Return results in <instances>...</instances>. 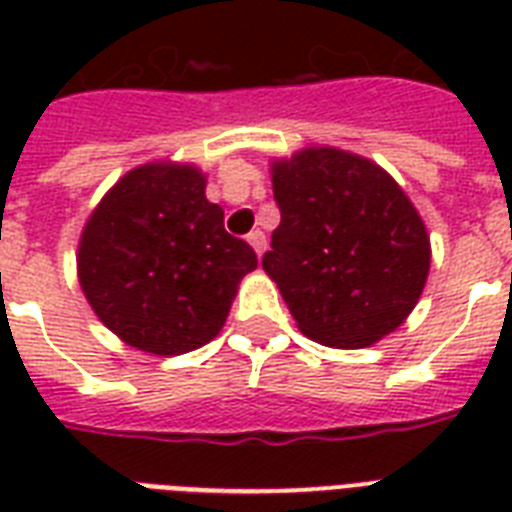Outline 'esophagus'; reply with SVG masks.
I'll list each match as a JSON object with an SVG mask.
<instances>
[{
    "label": "esophagus",
    "instance_id": "34e87169",
    "mask_svg": "<svg viewBox=\"0 0 512 512\" xmlns=\"http://www.w3.org/2000/svg\"><path fill=\"white\" fill-rule=\"evenodd\" d=\"M247 241H249V247L257 252V257H263L265 247H268V241H265V233L263 231H252L247 236Z\"/></svg>",
    "mask_w": 512,
    "mask_h": 512
}]
</instances>
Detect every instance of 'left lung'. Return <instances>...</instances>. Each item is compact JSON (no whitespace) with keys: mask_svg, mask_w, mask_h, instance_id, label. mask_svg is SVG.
Listing matches in <instances>:
<instances>
[{"mask_svg":"<svg viewBox=\"0 0 512 512\" xmlns=\"http://www.w3.org/2000/svg\"><path fill=\"white\" fill-rule=\"evenodd\" d=\"M281 223L263 271L297 329L366 348L406 321L430 271V236L404 188L372 159L332 146L271 162Z\"/></svg>","mask_w":512,"mask_h":512,"instance_id":"obj_1","label":"left lung"}]
</instances>
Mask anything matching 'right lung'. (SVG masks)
Masks as SVG:
<instances>
[{
    "mask_svg": "<svg viewBox=\"0 0 512 512\" xmlns=\"http://www.w3.org/2000/svg\"><path fill=\"white\" fill-rule=\"evenodd\" d=\"M204 191L196 164H140L84 223L79 287L95 316L143 353L180 356L215 340L241 279L257 268Z\"/></svg>",
    "mask_w": 512,
    "mask_h": 512,
    "instance_id": "add662e5",
    "label": "right lung"
}]
</instances>
